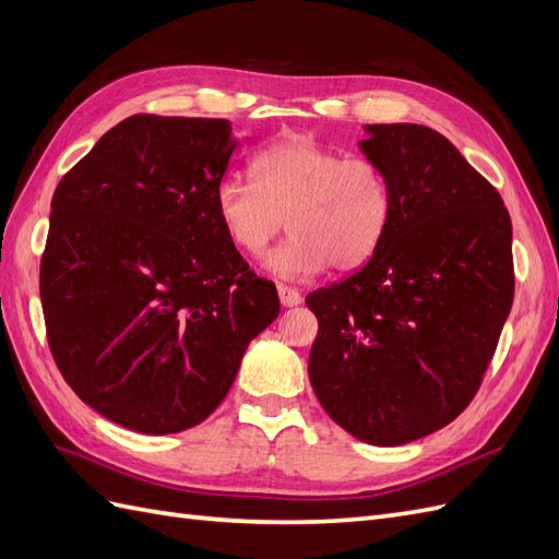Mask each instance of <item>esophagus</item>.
<instances>
[{"instance_id":"esophagus-1","label":"esophagus","mask_w":559,"mask_h":559,"mask_svg":"<svg viewBox=\"0 0 559 559\" xmlns=\"http://www.w3.org/2000/svg\"><path fill=\"white\" fill-rule=\"evenodd\" d=\"M277 296H280V302L284 308H294L300 302V294L296 289H292V286H286V284L277 286Z\"/></svg>"}]
</instances>
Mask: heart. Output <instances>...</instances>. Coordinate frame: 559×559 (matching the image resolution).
Segmentation results:
<instances>
[{"instance_id": "b5f03b06", "label": "heart", "mask_w": 559, "mask_h": 559, "mask_svg": "<svg viewBox=\"0 0 559 559\" xmlns=\"http://www.w3.org/2000/svg\"><path fill=\"white\" fill-rule=\"evenodd\" d=\"M249 177H226L214 193L216 218L228 242L261 257L289 224L292 235L265 265L284 280L324 270H354L373 257L392 214L382 167L310 138H289L259 151Z\"/></svg>"}]
</instances>
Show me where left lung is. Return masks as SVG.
Returning a JSON list of instances; mask_svg holds the SVG:
<instances>
[{"mask_svg": "<svg viewBox=\"0 0 559 559\" xmlns=\"http://www.w3.org/2000/svg\"><path fill=\"white\" fill-rule=\"evenodd\" d=\"M359 142L392 189L364 267L306 298L319 331L308 373L335 425L394 448L443 429L476 396L515 294L513 226L499 191L417 123Z\"/></svg>", "mask_w": 559, "mask_h": 559, "instance_id": "obj_1", "label": "left lung"}]
</instances>
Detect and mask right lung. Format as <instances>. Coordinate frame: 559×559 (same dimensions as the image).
<instances>
[{
	"mask_svg": "<svg viewBox=\"0 0 559 559\" xmlns=\"http://www.w3.org/2000/svg\"><path fill=\"white\" fill-rule=\"evenodd\" d=\"M235 146L226 118L138 114L53 193L39 270L48 347L76 396L126 429L207 419L280 314L275 284L216 218Z\"/></svg>",
	"mask_w": 559,
	"mask_h": 559,
	"instance_id": "add662e5",
	"label": "right lung"
}]
</instances>
